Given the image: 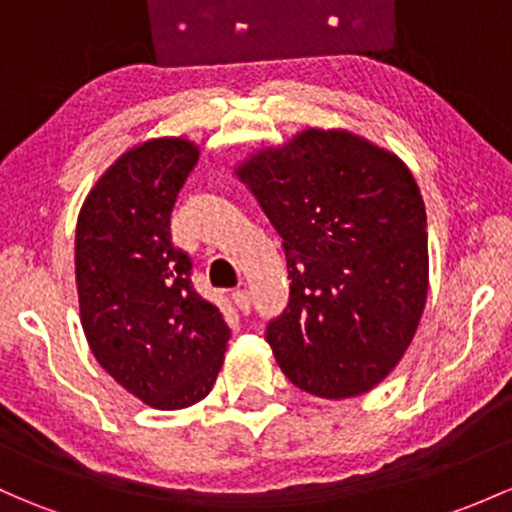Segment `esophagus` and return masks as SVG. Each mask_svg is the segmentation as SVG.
Wrapping results in <instances>:
<instances>
[{"label":"esophagus","instance_id":"34e87169","mask_svg":"<svg viewBox=\"0 0 512 512\" xmlns=\"http://www.w3.org/2000/svg\"><path fill=\"white\" fill-rule=\"evenodd\" d=\"M233 301L242 314H250L252 299H250V292H247V289H238V292H233Z\"/></svg>","mask_w":512,"mask_h":512}]
</instances>
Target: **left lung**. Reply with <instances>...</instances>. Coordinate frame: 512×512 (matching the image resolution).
<instances>
[{
  "instance_id": "8db88e82",
  "label": "left lung",
  "mask_w": 512,
  "mask_h": 512,
  "mask_svg": "<svg viewBox=\"0 0 512 512\" xmlns=\"http://www.w3.org/2000/svg\"><path fill=\"white\" fill-rule=\"evenodd\" d=\"M233 174L284 242L292 294L267 326L282 373L324 400L370 392L427 304V211L410 166L351 129L306 127Z\"/></svg>"
}]
</instances>
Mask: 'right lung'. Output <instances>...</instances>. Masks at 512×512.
I'll return each mask as SVG.
<instances>
[{
  "label": "right lung",
  "instance_id": "1",
  "mask_svg": "<svg viewBox=\"0 0 512 512\" xmlns=\"http://www.w3.org/2000/svg\"><path fill=\"white\" fill-rule=\"evenodd\" d=\"M198 144L154 137L120 154L85 196L75 225L80 324L95 360L154 410H184L213 390L230 328L191 287L169 215Z\"/></svg>",
  "mask_w": 512,
  "mask_h": 512
}]
</instances>
